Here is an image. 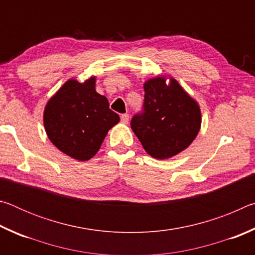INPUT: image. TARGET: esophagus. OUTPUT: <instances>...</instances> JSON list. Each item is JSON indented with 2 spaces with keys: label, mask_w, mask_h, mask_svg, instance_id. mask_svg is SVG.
<instances>
[{
  "label": "esophagus",
  "mask_w": 255,
  "mask_h": 255,
  "mask_svg": "<svg viewBox=\"0 0 255 255\" xmlns=\"http://www.w3.org/2000/svg\"><path fill=\"white\" fill-rule=\"evenodd\" d=\"M120 120H122V123L123 124H128V122H129V115L128 114H124V115H122V117H120Z\"/></svg>",
  "instance_id": "obj_1"
}]
</instances>
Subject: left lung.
<instances>
[{
    "mask_svg": "<svg viewBox=\"0 0 255 255\" xmlns=\"http://www.w3.org/2000/svg\"><path fill=\"white\" fill-rule=\"evenodd\" d=\"M144 109L130 126L150 156L166 159L184 150L195 140L201 126L198 102L179 82L156 76L144 83Z\"/></svg>",
    "mask_w": 255,
    "mask_h": 255,
    "instance_id": "obj_1",
    "label": "left lung"
}]
</instances>
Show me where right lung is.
<instances>
[{
  "label": "right lung",
  "mask_w": 255,
  "mask_h": 255,
  "mask_svg": "<svg viewBox=\"0 0 255 255\" xmlns=\"http://www.w3.org/2000/svg\"><path fill=\"white\" fill-rule=\"evenodd\" d=\"M119 120L108 99L96 91V76L83 83L74 79L65 82L44 111L45 130L51 143L77 161L92 158Z\"/></svg>",
  "instance_id": "right-lung-1"
}]
</instances>
